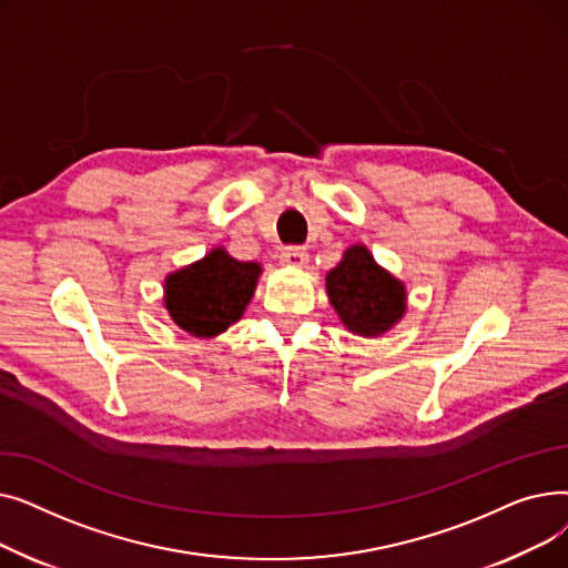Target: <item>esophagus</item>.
<instances>
[{
  "mask_svg": "<svg viewBox=\"0 0 568 568\" xmlns=\"http://www.w3.org/2000/svg\"><path fill=\"white\" fill-rule=\"evenodd\" d=\"M306 262H308V253H306V248H302V246H290V248H283V251H281V264H285V266L300 268V266H304Z\"/></svg>",
  "mask_w": 568,
  "mask_h": 568,
  "instance_id": "34e87169",
  "label": "esophagus"
}]
</instances>
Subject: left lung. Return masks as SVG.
<instances>
[{"label": "left lung", "instance_id": "1", "mask_svg": "<svg viewBox=\"0 0 568 568\" xmlns=\"http://www.w3.org/2000/svg\"><path fill=\"white\" fill-rule=\"evenodd\" d=\"M326 294L347 332L359 336H382L407 311L403 281L382 268L373 253L356 244L326 274Z\"/></svg>", "mask_w": 568, "mask_h": 568}]
</instances>
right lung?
Segmentation results:
<instances>
[{
    "label": "right lung",
    "mask_w": 568,
    "mask_h": 568,
    "mask_svg": "<svg viewBox=\"0 0 568 568\" xmlns=\"http://www.w3.org/2000/svg\"><path fill=\"white\" fill-rule=\"evenodd\" d=\"M260 274L257 262H239L219 246L202 260L168 274L163 304L184 332L214 338L244 315Z\"/></svg>",
    "instance_id": "obj_1"
}]
</instances>
